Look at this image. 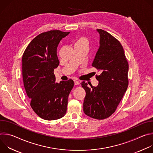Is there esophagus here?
Wrapping results in <instances>:
<instances>
[{
    "instance_id": "34e87169",
    "label": "esophagus",
    "mask_w": 153,
    "mask_h": 153,
    "mask_svg": "<svg viewBox=\"0 0 153 153\" xmlns=\"http://www.w3.org/2000/svg\"><path fill=\"white\" fill-rule=\"evenodd\" d=\"M79 84H80V82H79L78 80H74V85H79Z\"/></svg>"
}]
</instances>
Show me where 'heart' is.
<instances>
[{
    "instance_id": "obj_1",
    "label": "heart",
    "mask_w": 153,
    "mask_h": 153,
    "mask_svg": "<svg viewBox=\"0 0 153 153\" xmlns=\"http://www.w3.org/2000/svg\"><path fill=\"white\" fill-rule=\"evenodd\" d=\"M80 42H83V43H87V40H86V39H85V38H80V39H79L76 42V43H80Z\"/></svg>"
}]
</instances>
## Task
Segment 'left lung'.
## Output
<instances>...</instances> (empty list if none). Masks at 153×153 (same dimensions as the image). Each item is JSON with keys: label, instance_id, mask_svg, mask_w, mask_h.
Instances as JSON below:
<instances>
[{"label": "left lung", "instance_id": "obj_1", "mask_svg": "<svg viewBox=\"0 0 153 153\" xmlns=\"http://www.w3.org/2000/svg\"><path fill=\"white\" fill-rule=\"evenodd\" d=\"M97 31L100 36L99 47L92 66L100 71V74L96 76L99 84L89 86L83 81L81 85L86 91L85 114L101 120L113 114L123 98L128 85L129 67L119 41L103 30Z\"/></svg>", "mask_w": 153, "mask_h": 153}]
</instances>
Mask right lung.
<instances>
[{
    "instance_id": "right-lung-1",
    "label": "right lung",
    "mask_w": 153,
    "mask_h": 153,
    "mask_svg": "<svg viewBox=\"0 0 153 153\" xmlns=\"http://www.w3.org/2000/svg\"><path fill=\"white\" fill-rule=\"evenodd\" d=\"M69 34L59 30L41 33L29 43L22 56L25 89L32 109L43 119H59L67 113L74 82L70 79L56 82L54 70L59 64V43Z\"/></svg>"
}]
</instances>
